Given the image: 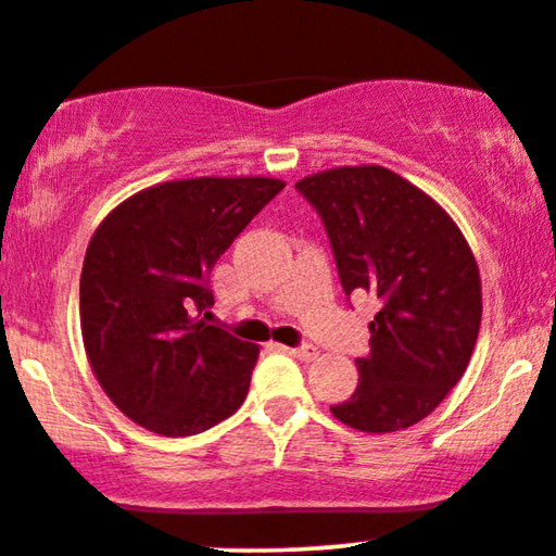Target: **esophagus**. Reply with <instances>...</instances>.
Segmentation results:
<instances>
[{
    "instance_id": "1",
    "label": "esophagus",
    "mask_w": 556,
    "mask_h": 556,
    "mask_svg": "<svg viewBox=\"0 0 556 556\" xmlns=\"http://www.w3.org/2000/svg\"><path fill=\"white\" fill-rule=\"evenodd\" d=\"M292 354V357L298 359H305V363H311V359L318 357V350L313 344H303V346H295V350H287Z\"/></svg>"
}]
</instances>
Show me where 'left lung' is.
Here are the masks:
<instances>
[{"mask_svg": "<svg viewBox=\"0 0 556 556\" xmlns=\"http://www.w3.org/2000/svg\"><path fill=\"white\" fill-rule=\"evenodd\" d=\"M329 232L346 295L378 298L359 383L331 406L363 432L417 425L469 367L481 279L464 232L422 189L380 165H344L298 180Z\"/></svg>", "mask_w": 556, "mask_h": 556, "instance_id": "1", "label": "left lung"}]
</instances>
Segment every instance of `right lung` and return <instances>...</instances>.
Returning <instances> with one entry per match:
<instances>
[{
    "label": "right lung",
    "instance_id": "add662e5",
    "mask_svg": "<svg viewBox=\"0 0 556 556\" xmlns=\"http://www.w3.org/2000/svg\"><path fill=\"white\" fill-rule=\"evenodd\" d=\"M285 189L264 176L186 178L126 199L98 225L79 326L100 388L131 422L186 438L240 409L258 346L210 326V271Z\"/></svg>",
    "mask_w": 556,
    "mask_h": 556
}]
</instances>
